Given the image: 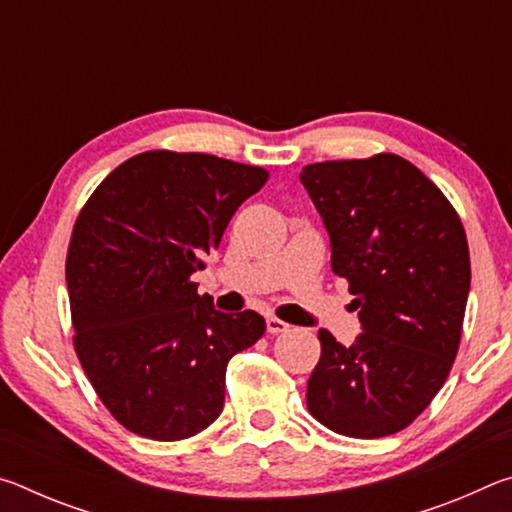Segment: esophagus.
I'll return each mask as SVG.
<instances>
[{
    "instance_id": "esophagus-1",
    "label": "esophagus",
    "mask_w": 512,
    "mask_h": 512,
    "mask_svg": "<svg viewBox=\"0 0 512 512\" xmlns=\"http://www.w3.org/2000/svg\"><path fill=\"white\" fill-rule=\"evenodd\" d=\"M266 329L271 334H282V332H289V325L284 323V320H280V318H275V316H268L266 318Z\"/></svg>"
}]
</instances>
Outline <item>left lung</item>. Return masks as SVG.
I'll use <instances>...</instances> for the list:
<instances>
[{
    "label": "left lung",
    "mask_w": 512,
    "mask_h": 512,
    "mask_svg": "<svg viewBox=\"0 0 512 512\" xmlns=\"http://www.w3.org/2000/svg\"><path fill=\"white\" fill-rule=\"evenodd\" d=\"M300 183L363 329L352 345L320 329L307 409L341 436H391L427 409L456 359L472 277L463 223L395 153L307 164Z\"/></svg>",
    "instance_id": "1"
}]
</instances>
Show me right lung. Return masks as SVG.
Listing matches in <instances>:
<instances>
[{"mask_svg":"<svg viewBox=\"0 0 512 512\" xmlns=\"http://www.w3.org/2000/svg\"><path fill=\"white\" fill-rule=\"evenodd\" d=\"M266 180V169L216 155L146 151L83 205L65 264L74 350L137 436L171 443L210 427L228 361L262 339L257 311L221 314L192 275Z\"/></svg>","mask_w":512,"mask_h":512,"instance_id":"add662e5","label":"right lung"}]
</instances>
